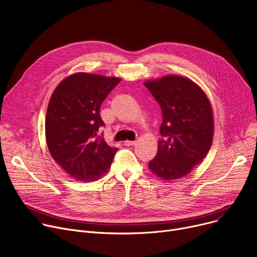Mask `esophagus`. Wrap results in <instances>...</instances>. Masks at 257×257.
<instances>
[{
    "mask_svg": "<svg viewBox=\"0 0 257 257\" xmlns=\"http://www.w3.org/2000/svg\"><path fill=\"white\" fill-rule=\"evenodd\" d=\"M123 143H124L125 146H132V145H135V144H136L135 141H130V140H126V141H124Z\"/></svg>",
    "mask_w": 257,
    "mask_h": 257,
    "instance_id": "obj_1",
    "label": "esophagus"
}]
</instances>
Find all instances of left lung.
Here are the masks:
<instances>
[{
	"instance_id": "obj_1",
	"label": "left lung",
	"mask_w": 257,
	"mask_h": 257,
	"mask_svg": "<svg viewBox=\"0 0 257 257\" xmlns=\"http://www.w3.org/2000/svg\"><path fill=\"white\" fill-rule=\"evenodd\" d=\"M144 85L160 104L163 116L162 139L149 167L160 179H181L203 161L211 148V103L199 84L181 75L146 80Z\"/></svg>"
}]
</instances>
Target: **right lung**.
<instances>
[{
	"label": "right lung",
	"instance_id": "obj_1",
	"mask_svg": "<svg viewBox=\"0 0 257 257\" xmlns=\"http://www.w3.org/2000/svg\"><path fill=\"white\" fill-rule=\"evenodd\" d=\"M119 77L78 72L62 81L49 100L45 132L49 152L73 179L93 182L111 167L118 149L99 136L100 105Z\"/></svg>",
	"mask_w": 257,
	"mask_h": 257
}]
</instances>
